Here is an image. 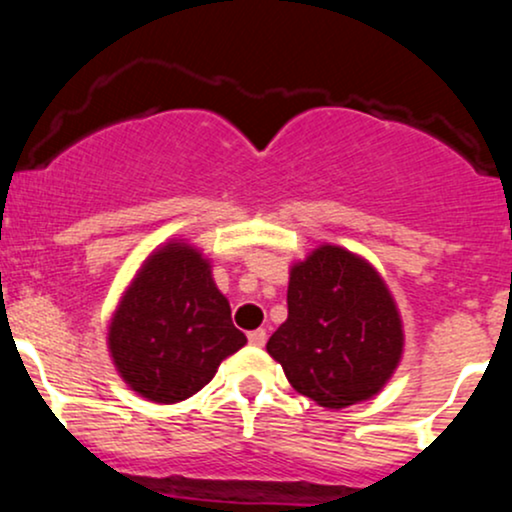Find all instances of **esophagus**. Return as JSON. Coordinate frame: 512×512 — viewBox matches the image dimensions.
Returning <instances> with one entry per match:
<instances>
[{
	"label": "esophagus",
	"mask_w": 512,
	"mask_h": 512,
	"mask_svg": "<svg viewBox=\"0 0 512 512\" xmlns=\"http://www.w3.org/2000/svg\"><path fill=\"white\" fill-rule=\"evenodd\" d=\"M248 339H250L252 346H264V342H267V332H264V330H252L248 334Z\"/></svg>",
	"instance_id": "obj_1"
}]
</instances>
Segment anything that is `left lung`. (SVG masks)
<instances>
[{
    "label": "left lung",
    "instance_id": "obj_1",
    "mask_svg": "<svg viewBox=\"0 0 512 512\" xmlns=\"http://www.w3.org/2000/svg\"><path fill=\"white\" fill-rule=\"evenodd\" d=\"M289 317L267 342L286 378L320 407L344 409L383 390L402 358L397 305L354 252L322 245L293 264Z\"/></svg>",
    "mask_w": 512,
    "mask_h": 512
}]
</instances>
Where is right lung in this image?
Returning a JSON list of instances; mask_svg holds the SVG:
<instances>
[{"label": "right lung", "instance_id": "add662e5", "mask_svg": "<svg viewBox=\"0 0 512 512\" xmlns=\"http://www.w3.org/2000/svg\"><path fill=\"white\" fill-rule=\"evenodd\" d=\"M245 342L209 262L187 243L163 245L142 264L108 332L122 380L158 404L195 395Z\"/></svg>", "mask_w": 512, "mask_h": 512}]
</instances>
